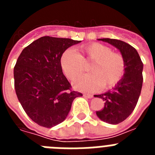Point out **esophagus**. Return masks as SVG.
<instances>
[{
	"label": "esophagus",
	"mask_w": 155,
	"mask_h": 155,
	"mask_svg": "<svg viewBox=\"0 0 155 155\" xmlns=\"http://www.w3.org/2000/svg\"><path fill=\"white\" fill-rule=\"evenodd\" d=\"M84 96L86 97V98H92V97H93V94H84Z\"/></svg>",
	"instance_id": "obj_1"
}]
</instances>
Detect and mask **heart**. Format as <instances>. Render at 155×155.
<instances>
[{
  "instance_id": "1",
  "label": "heart",
  "mask_w": 155,
  "mask_h": 155,
  "mask_svg": "<svg viewBox=\"0 0 155 155\" xmlns=\"http://www.w3.org/2000/svg\"><path fill=\"white\" fill-rule=\"evenodd\" d=\"M81 53L68 49L61 57V66L64 74L73 81L84 71V64L90 73L78 77L74 82L75 88L83 91L109 89L115 87L124 78L126 61L124 56L114 52L109 46L99 42H92L80 47Z\"/></svg>"
}]
</instances>
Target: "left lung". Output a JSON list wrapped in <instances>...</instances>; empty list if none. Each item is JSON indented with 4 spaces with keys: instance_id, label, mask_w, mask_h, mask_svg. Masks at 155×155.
<instances>
[{
    "instance_id": "8db88e82",
    "label": "left lung",
    "mask_w": 155,
    "mask_h": 155,
    "mask_svg": "<svg viewBox=\"0 0 155 155\" xmlns=\"http://www.w3.org/2000/svg\"><path fill=\"white\" fill-rule=\"evenodd\" d=\"M113 45L120 51L126 61L124 78L113 90L94 95L104 101V107L96 111L102 121L118 124L132 113L139 99L143 84V63L135 48L124 41L114 39H98Z\"/></svg>"
}]
</instances>
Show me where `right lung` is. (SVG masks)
<instances>
[{"label":"right lung","mask_w":155,"mask_h":155,"mask_svg":"<svg viewBox=\"0 0 155 155\" xmlns=\"http://www.w3.org/2000/svg\"><path fill=\"white\" fill-rule=\"evenodd\" d=\"M81 41L43 36L25 48L14 68L15 89L28 117L41 127L61 124L74 99L82 96L71 89L63 74L61 57L68 48Z\"/></svg>","instance_id":"right-lung-1"}]
</instances>
